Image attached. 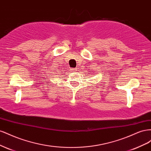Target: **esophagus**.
<instances>
[{
  "instance_id": "obj_1",
  "label": "esophagus",
  "mask_w": 151,
  "mask_h": 151,
  "mask_svg": "<svg viewBox=\"0 0 151 151\" xmlns=\"http://www.w3.org/2000/svg\"><path fill=\"white\" fill-rule=\"evenodd\" d=\"M70 70L72 72H76L77 71V68H71L70 69Z\"/></svg>"
}]
</instances>
